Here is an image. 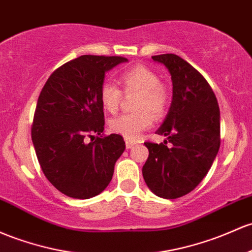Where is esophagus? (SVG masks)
I'll list each match as a JSON object with an SVG mask.
<instances>
[{"instance_id": "obj_1", "label": "esophagus", "mask_w": 252, "mask_h": 252, "mask_svg": "<svg viewBox=\"0 0 252 252\" xmlns=\"http://www.w3.org/2000/svg\"><path fill=\"white\" fill-rule=\"evenodd\" d=\"M134 145H136V141L130 140V139H126V148H131Z\"/></svg>"}]
</instances>
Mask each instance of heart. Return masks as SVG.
Returning <instances> with one entry per match:
<instances>
[{"label": "heart", "instance_id": "1", "mask_svg": "<svg viewBox=\"0 0 252 252\" xmlns=\"http://www.w3.org/2000/svg\"><path fill=\"white\" fill-rule=\"evenodd\" d=\"M118 84L126 94L137 93L134 100L135 112L123 113L110 122V129L126 139L135 140L152 126L154 117H161L166 112L171 100L168 87L160 82V77L154 70L145 65H136L126 69L118 76ZM117 86L110 82L101 85L99 98L103 107L110 113L120 109L123 93Z\"/></svg>", "mask_w": 252, "mask_h": 252}]
</instances>
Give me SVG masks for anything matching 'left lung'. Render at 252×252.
I'll return each mask as SVG.
<instances>
[{
    "label": "left lung",
    "instance_id": "left-lung-1",
    "mask_svg": "<svg viewBox=\"0 0 252 252\" xmlns=\"http://www.w3.org/2000/svg\"><path fill=\"white\" fill-rule=\"evenodd\" d=\"M152 59L170 71L173 96L157 130L167 140L146 141L149 154L142 175L157 196L172 200L192 191L208 173L220 148V110L208 81L190 63L173 54Z\"/></svg>",
    "mask_w": 252,
    "mask_h": 252
}]
</instances>
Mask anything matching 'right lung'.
I'll return each mask as SVG.
<instances>
[{"instance_id":"obj_1","label":"right lung","mask_w":252,"mask_h":252,"mask_svg":"<svg viewBox=\"0 0 252 252\" xmlns=\"http://www.w3.org/2000/svg\"><path fill=\"white\" fill-rule=\"evenodd\" d=\"M126 61L123 56L84 55L57 68L41 90L32 142L48 181L69 197L90 198L103 191L126 149L121 135L103 134L99 98L105 71Z\"/></svg>"}]
</instances>
